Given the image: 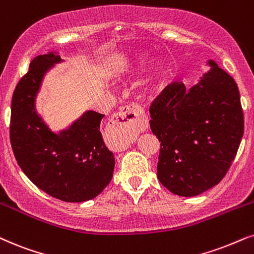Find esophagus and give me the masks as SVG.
I'll list each match as a JSON object with an SVG mask.
<instances>
[{
  "instance_id": "esophagus-1",
  "label": "esophagus",
  "mask_w": 254,
  "mask_h": 254,
  "mask_svg": "<svg viewBox=\"0 0 254 254\" xmlns=\"http://www.w3.org/2000/svg\"><path fill=\"white\" fill-rule=\"evenodd\" d=\"M148 127L146 114L139 105H128L123 107L112 118L107 126V133L118 142L120 148H127L136 139L137 134Z\"/></svg>"
}]
</instances>
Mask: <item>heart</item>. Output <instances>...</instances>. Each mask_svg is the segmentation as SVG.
I'll return each mask as SVG.
<instances>
[{
	"instance_id": "heart-1",
	"label": "heart",
	"mask_w": 254,
	"mask_h": 254,
	"mask_svg": "<svg viewBox=\"0 0 254 254\" xmlns=\"http://www.w3.org/2000/svg\"><path fill=\"white\" fill-rule=\"evenodd\" d=\"M147 59H148V56L147 54H144V52H141V54H137L135 56L134 58L135 70H137V68L142 66L144 63L147 62ZM164 77H166V67H164L162 63H156V64L153 66V68H151L149 75H148L146 88H144L146 93L148 94L154 93V92L161 86Z\"/></svg>"
}]
</instances>
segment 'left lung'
<instances>
[{
  "mask_svg": "<svg viewBox=\"0 0 254 254\" xmlns=\"http://www.w3.org/2000/svg\"><path fill=\"white\" fill-rule=\"evenodd\" d=\"M187 91L171 83L150 105L151 131L161 142L157 179L175 195L197 196L226 175L244 134L240 95L213 61Z\"/></svg>",
  "mask_w": 254,
  "mask_h": 254,
  "instance_id": "left-lung-1",
  "label": "left lung"
}]
</instances>
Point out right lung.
Segmentation results:
<instances>
[{
	"instance_id": "1",
	"label": "right lung",
	"mask_w": 254,
	"mask_h": 254,
	"mask_svg": "<svg viewBox=\"0 0 254 254\" xmlns=\"http://www.w3.org/2000/svg\"><path fill=\"white\" fill-rule=\"evenodd\" d=\"M59 62L61 56L55 52L37 56L16 85L11 148L18 166L36 187L64 202H85L108 186L115 160L100 133L104 114L85 112L67 129L56 134L36 112V95L44 74Z\"/></svg>"
}]
</instances>
